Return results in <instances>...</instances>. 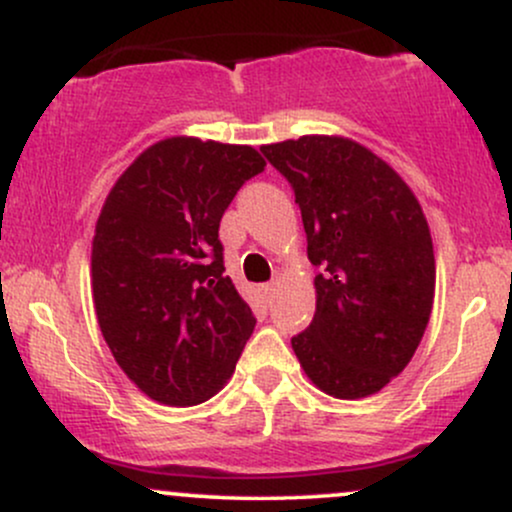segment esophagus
<instances>
[{
  "label": "esophagus",
  "instance_id": "obj_1",
  "mask_svg": "<svg viewBox=\"0 0 512 512\" xmlns=\"http://www.w3.org/2000/svg\"><path fill=\"white\" fill-rule=\"evenodd\" d=\"M274 291H276V281H269V284L262 286V293H264V298H267V301L274 296Z\"/></svg>",
  "mask_w": 512,
  "mask_h": 512
}]
</instances>
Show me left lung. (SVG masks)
Wrapping results in <instances>:
<instances>
[{
    "instance_id": "8db88e82",
    "label": "left lung",
    "mask_w": 512,
    "mask_h": 512,
    "mask_svg": "<svg viewBox=\"0 0 512 512\" xmlns=\"http://www.w3.org/2000/svg\"><path fill=\"white\" fill-rule=\"evenodd\" d=\"M262 154L291 182L308 260L322 269L313 322L293 351L327 395H375L407 368L431 317L436 260L419 199L351 139L308 134Z\"/></svg>"
}]
</instances>
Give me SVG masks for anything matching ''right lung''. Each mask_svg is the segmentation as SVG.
<instances>
[{
  "label": "right lung",
  "mask_w": 512,
  "mask_h": 512,
  "mask_svg": "<svg viewBox=\"0 0 512 512\" xmlns=\"http://www.w3.org/2000/svg\"><path fill=\"white\" fill-rule=\"evenodd\" d=\"M252 146L163 139L105 197L91 250L93 305L117 366L170 407L207 402L255 330L223 267L219 223L245 180Z\"/></svg>",
  "instance_id": "1"
}]
</instances>
